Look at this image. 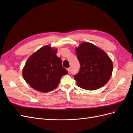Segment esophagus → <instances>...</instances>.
Segmentation results:
<instances>
[{
  "mask_svg": "<svg viewBox=\"0 0 133 133\" xmlns=\"http://www.w3.org/2000/svg\"><path fill=\"white\" fill-rule=\"evenodd\" d=\"M66 69H67V70H68V73H69L70 71V68H68Z\"/></svg>",
  "mask_w": 133,
  "mask_h": 133,
  "instance_id": "esophagus-1",
  "label": "esophagus"
}]
</instances>
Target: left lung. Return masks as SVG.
Segmentation results:
<instances>
[{
  "instance_id": "1",
  "label": "left lung",
  "mask_w": 133,
  "mask_h": 133,
  "mask_svg": "<svg viewBox=\"0 0 133 133\" xmlns=\"http://www.w3.org/2000/svg\"><path fill=\"white\" fill-rule=\"evenodd\" d=\"M75 50L80 65L79 73L74 76L76 85L88 90H96L105 85L113 69L109 55L89 42L82 43Z\"/></svg>"
}]
</instances>
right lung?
Segmentation results:
<instances>
[{"label": "right lung", "mask_w": 133, "mask_h": 133, "mask_svg": "<svg viewBox=\"0 0 133 133\" xmlns=\"http://www.w3.org/2000/svg\"><path fill=\"white\" fill-rule=\"evenodd\" d=\"M58 49L45 45L30 55L22 70L25 82L35 90L48 92L55 89L68 71L57 57Z\"/></svg>", "instance_id": "right-lung-1"}]
</instances>
